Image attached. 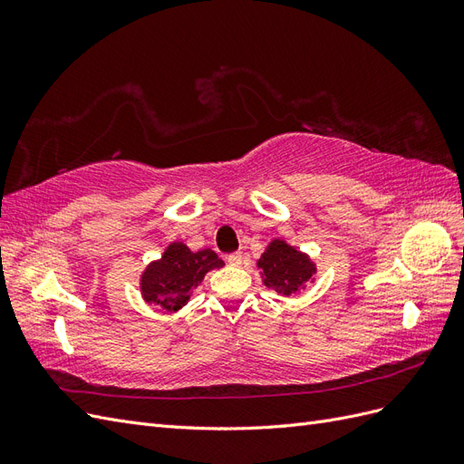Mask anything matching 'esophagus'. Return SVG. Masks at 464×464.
<instances>
[{
	"instance_id": "esophagus-1",
	"label": "esophagus",
	"mask_w": 464,
	"mask_h": 464,
	"mask_svg": "<svg viewBox=\"0 0 464 464\" xmlns=\"http://www.w3.org/2000/svg\"><path fill=\"white\" fill-rule=\"evenodd\" d=\"M227 259H228V263H230V265H234V266H240V265H242V261H244V256L240 254V251H236V254H230Z\"/></svg>"
}]
</instances>
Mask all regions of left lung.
I'll use <instances>...</instances> for the list:
<instances>
[{
  "instance_id": "obj_1",
  "label": "left lung",
  "mask_w": 464,
  "mask_h": 464,
  "mask_svg": "<svg viewBox=\"0 0 464 464\" xmlns=\"http://www.w3.org/2000/svg\"><path fill=\"white\" fill-rule=\"evenodd\" d=\"M263 285L275 292L290 296L305 286L315 275V263L285 240H273L257 261Z\"/></svg>"
}]
</instances>
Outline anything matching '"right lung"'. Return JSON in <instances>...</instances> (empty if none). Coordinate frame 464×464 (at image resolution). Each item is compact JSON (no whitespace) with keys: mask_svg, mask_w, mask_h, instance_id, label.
Returning a JSON list of instances; mask_svg holds the SVG:
<instances>
[{"mask_svg":"<svg viewBox=\"0 0 464 464\" xmlns=\"http://www.w3.org/2000/svg\"><path fill=\"white\" fill-rule=\"evenodd\" d=\"M222 265L213 249L191 251L186 244L174 242L160 259L147 265L141 275V296L164 312H178L188 304L191 288L199 286L208 271Z\"/></svg>","mask_w":464,"mask_h":464,"instance_id":"right-lung-1","label":"right lung"}]
</instances>
